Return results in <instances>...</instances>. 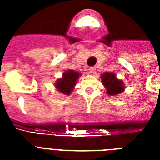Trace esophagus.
Listing matches in <instances>:
<instances>
[{"instance_id": "1", "label": "esophagus", "mask_w": 160, "mask_h": 160, "mask_svg": "<svg viewBox=\"0 0 160 160\" xmlns=\"http://www.w3.org/2000/svg\"><path fill=\"white\" fill-rule=\"evenodd\" d=\"M89 71H90L91 73H95V71H96V68H95V67H91V68H89Z\"/></svg>"}]
</instances>
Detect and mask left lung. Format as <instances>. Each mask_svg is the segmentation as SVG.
Instances as JSON below:
<instances>
[{"instance_id": "left-lung-1", "label": "left lung", "mask_w": 160, "mask_h": 160, "mask_svg": "<svg viewBox=\"0 0 160 160\" xmlns=\"http://www.w3.org/2000/svg\"><path fill=\"white\" fill-rule=\"evenodd\" d=\"M102 81L103 84L107 89V93L109 95H117L123 92L124 87L122 81L118 80L116 78L115 73H105L102 74Z\"/></svg>"}]
</instances>
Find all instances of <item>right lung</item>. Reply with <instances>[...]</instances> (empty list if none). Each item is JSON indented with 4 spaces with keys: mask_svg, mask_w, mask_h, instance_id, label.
<instances>
[{
    "mask_svg": "<svg viewBox=\"0 0 160 160\" xmlns=\"http://www.w3.org/2000/svg\"><path fill=\"white\" fill-rule=\"evenodd\" d=\"M80 75V74L78 72H75L73 70L66 71L65 73H63L62 78L56 81V88L58 89L60 92L65 95H68L73 91V87L76 84L77 79Z\"/></svg>",
    "mask_w": 160,
    "mask_h": 160,
    "instance_id": "obj_1",
    "label": "right lung"
}]
</instances>
